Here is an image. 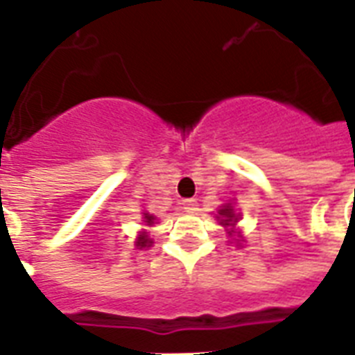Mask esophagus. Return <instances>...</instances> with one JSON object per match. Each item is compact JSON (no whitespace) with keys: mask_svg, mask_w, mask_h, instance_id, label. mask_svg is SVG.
<instances>
[{"mask_svg":"<svg viewBox=\"0 0 355 355\" xmlns=\"http://www.w3.org/2000/svg\"><path fill=\"white\" fill-rule=\"evenodd\" d=\"M182 208L184 211H189V214H193V211L199 210V202L195 199H184L182 200Z\"/></svg>","mask_w":355,"mask_h":355,"instance_id":"1","label":"esophagus"}]
</instances>
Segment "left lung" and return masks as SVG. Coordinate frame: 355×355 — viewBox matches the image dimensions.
Instances as JSON below:
<instances>
[{"mask_svg":"<svg viewBox=\"0 0 355 355\" xmlns=\"http://www.w3.org/2000/svg\"><path fill=\"white\" fill-rule=\"evenodd\" d=\"M219 214L225 217V219H223V225H234V223H236V216H234V211L230 206H225Z\"/></svg>","mask_w":355,"mask_h":355,"instance_id":"1","label":"left lung"}]
</instances>
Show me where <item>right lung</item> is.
Returning <instances> with one entry per match:
<instances>
[{"label":"right lung","instance_id":"right-lung-1","mask_svg":"<svg viewBox=\"0 0 355 355\" xmlns=\"http://www.w3.org/2000/svg\"><path fill=\"white\" fill-rule=\"evenodd\" d=\"M145 219H147V221H145V223H153V217H150V216H145ZM136 243H138V247H147V243H149V239H147V237H145V236H139L138 241H136Z\"/></svg>","mask_w":355,"mask_h":355}]
</instances>
